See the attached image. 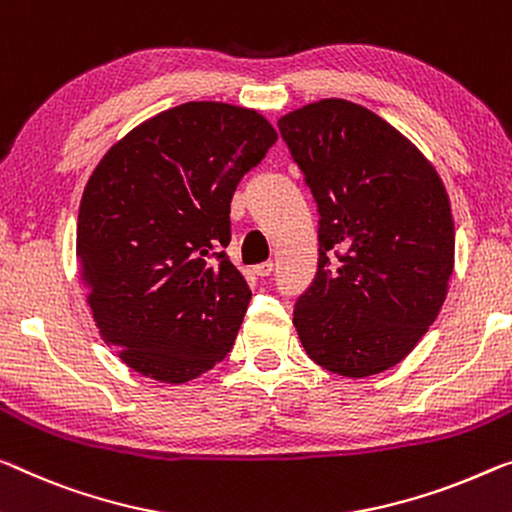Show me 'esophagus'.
<instances>
[{
  "instance_id": "esophagus-1",
  "label": "esophagus",
  "mask_w": 512,
  "mask_h": 512,
  "mask_svg": "<svg viewBox=\"0 0 512 512\" xmlns=\"http://www.w3.org/2000/svg\"><path fill=\"white\" fill-rule=\"evenodd\" d=\"M251 272H254L256 277H270V274L274 272V263H270V261L258 263V265L251 267Z\"/></svg>"
}]
</instances>
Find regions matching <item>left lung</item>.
Returning <instances> with one entry per match:
<instances>
[{
    "label": "left lung",
    "instance_id": "1",
    "mask_svg": "<svg viewBox=\"0 0 512 512\" xmlns=\"http://www.w3.org/2000/svg\"><path fill=\"white\" fill-rule=\"evenodd\" d=\"M318 203V272L293 325L325 371L368 377L403 361L437 320L455 258L446 187L371 109L327 98L279 119Z\"/></svg>",
    "mask_w": 512,
    "mask_h": 512
}]
</instances>
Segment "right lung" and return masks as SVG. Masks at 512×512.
Returning <instances> with one entry per match:
<instances>
[{
	"label": "right lung",
	"instance_id": "add662e5",
	"mask_svg": "<svg viewBox=\"0 0 512 512\" xmlns=\"http://www.w3.org/2000/svg\"><path fill=\"white\" fill-rule=\"evenodd\" d=\"M277 130L256 109L185 102L102 155L77 217V263L102 341L139 375L183 384L233 348L251 290L222 247L231 199Z\"/></svg>",
	"mask_w": 512,
	"mask_h": 512
}]
</instances>
